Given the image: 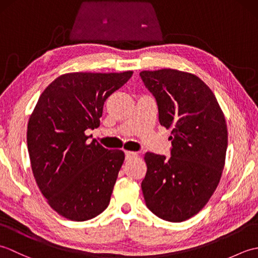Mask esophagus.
Wrapping results in <instances>:
<instances>
[{
	"label": "esophagus",
	"mask_w": 258,
	"mask_h": 258,
	"mask_svg": "<svg viewBox=\"0 0 258 258\" xmlns=\"http://www.w3.org/2000/svg\"><path fill=\"white\" fill-rule=\"evenodd\" d=\"M138 156V153L136 152H131V151H125V157L126 160H130V158H133Z\"/></svg>",
	"instance_id": "obj_1"
}]
</instances>
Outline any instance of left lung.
Segmentation results:
<instances>
[{"label": "left lung", "instance_id": "8db88e82", "mask_svg": "<svg viewBox=\"0 0 258 258\" xmlns=\"http://www.w3.org/2000/svg\"><path fill=\"white\" fill-rule=\"evenodd\" d=\"M140 76L155 97L161 125L172 128L171 157L147 152L142 182L149 210L168 222L199 213L215 191L225 164V117L210 87L177 70L143 71Z\"/></svg>", "mask_w": 258, "mask_h": 258}]
</instances>
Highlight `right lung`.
<instances>
[{
  "mask_svg": "<svg viewBox=\"0 0 258 258\" xmlns=\"http://www.w3.org/2000/svg\"><path fill=\"white\" fill-rule=\"evenodd\" d=\"M132 75H61L31 115L26 140L33 175L50 206L68 220H91L108 206L124 152L89 141L85 131L100 126L104 102Z\"/></svg>",
  "mask_w": 258,
  "mask_h": 258,
  "instance_id": "add662e5",
  "label": "right lung"
}]
</instances>
